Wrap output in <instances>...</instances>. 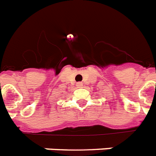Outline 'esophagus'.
I'll return each mask as SVG.
<instances>
[{"mask_svg":"<svg viewBox=\"0 0 156 156\" xmlns=\"http://www.w3.org/2000/svg\"><path fill=\"white\" fill-rule=\"evenodd\" d=\"M82 86H83V83H77V87H81Z\"/></svg>","mask_w":156,"mask_h":156,"instance_id":"34e87169","label":"esophagus"}]
</instances>
